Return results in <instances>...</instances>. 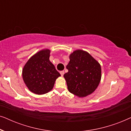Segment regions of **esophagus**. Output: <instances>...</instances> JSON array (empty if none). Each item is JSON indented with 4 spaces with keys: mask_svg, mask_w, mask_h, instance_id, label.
I'll return each instance as SVG.
<instances>
[{
    "mask_svg": "<svg viewBox=\"0 0 131 131\" xmlns=\"http://www.w3.org/2000/svg\"><path fill=\"white\" fill-rule=\"evenodd\" d=\"M60 74H61V75L62 76H63L64 74V71H60Z\"/></svg>",
    "mask_w": 131,
    "mask_h": 131,
    "instance_id": "esophagus-1",
    "label": "esophagus"
}]
</instances>
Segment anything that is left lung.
<instances>
[{"label": "left lung", "mask_w": 131, "mask_h": 131, "mask_svg": "<svg viewBox=\"0 0 131 131\" xmlns=\"http://www.w3.org/2000/svg\"><path fill=\"white\" fill-rule=\"evenodd\" d=\"M66 68L69 71L64 77L71 94L84 97L92 94L98 87L101 78V66L87 52H73Z\"/></svg>", "instance_id": "1"}]
</instances>
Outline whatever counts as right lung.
Returning <instances> with one entry per match:
<instances>
[{
  "mask_svg": "<svg viewBox=\"0 0 131 131\" xmlns=\"http://www.w3.org/2000/svg\"><path fill=\"white\" fill-rule=\"evenodd\" d=\"M49 49L39 51L31 57L23 70L24 83L36 94H46L52 90L56 79L61 76L49 61Z\"/></svg>",
  "mask_w": 131,
  "mask_h": 131,
  "instance_id": "add662e5",
  "label": "right lung"
}]
</instances>
